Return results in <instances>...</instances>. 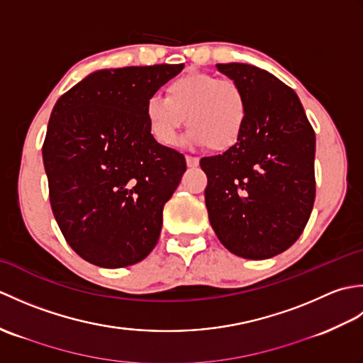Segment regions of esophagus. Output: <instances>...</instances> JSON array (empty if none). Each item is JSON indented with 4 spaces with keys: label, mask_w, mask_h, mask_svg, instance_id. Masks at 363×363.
I'll use <instances>...</instances> for the list:
<instances>
[{
    "label": "esophagus",
    "mask_w": 363,
    "mask_h": 363,
    "mask_svg": "<svg viewBox=\"0 0 363 363\" xmlns=\"http://www.w3.org/2000/svg\"><path fill=\"white\" fill-rule=\"evenodd\" d=\"M186 162H187V167H190V168H195L199 165V159L194 157V156H186Z\"/></svg>",
    "instance_id": "1"
}]
</instances>
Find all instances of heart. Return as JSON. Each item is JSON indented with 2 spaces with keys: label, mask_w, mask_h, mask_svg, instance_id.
<instances>
[{
  "label": "heart",
  "mask_w": 363,
  "mask_h": 363,
  "mask_svg": "<svg viewBox=\"0 0 363 363\" xmlns=\"http://www.w3.org/2000/svg\"><path fill=\"white\" fill-rule=\"evenodd\" d=\"M164 94L165 98L152 95L145 103V118L157 143L173 145L184 121L190 129V143L226 151L240 142L248 121V99L237 82L190 72L169 81Z\"/></svg>",
  "instance_id": "1"
}]
</instances>
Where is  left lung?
<instances>
[{
	"mask_svg": "<svg viewBox=\"0 0 363 363\" xmlns=\"http://www.w3.org/2000/svg\"><path fill=\"white\" fill-rule=\"evenodd\" d=\"M248 99L245 133L233 148L199 165L211 225L235 256L268 259L289 250L315 201V133L298 95L248 64H217Z\"/></svg>",
	"mask_w": 363,
	"mask_h": 363,
	"instance_id": "left-lung-1",
	"label": "left lung"
}]
</instances>
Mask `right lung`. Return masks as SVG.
<instances>
[{"mask_svg": "<svg viewBox=\"0 0 363 363\" xmlns=\"http://www.w3.org/2000/svg\"><path fill=\"white\" fill-rule=\"evenodd\" d=\"M182 68L99 70L54 106L42 148L51 209L67 243L90 264L134 265L159 240L164 206L187 165L154 140L145 103Z\"/></svg>", "mask_w": 363, "mask_h": 363, "instance_id": "add662e5", "label": "right lung"}]
</instances>
